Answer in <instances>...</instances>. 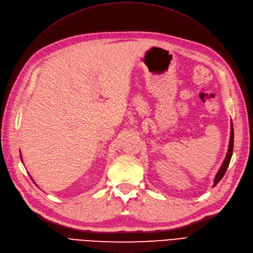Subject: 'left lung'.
<instances>
[{
    "label": "left lung",
    "instance_id": "8db88e82",
    "mask_svg": "<svg viewBox=\"0 0 253 253\" xmlns=\"http://www.w3.org/2000/svg\"><path fill=\"white\" fill-rule=\"evenodd\" d=\"M233 149H234V127H233V123L231 122V136H230V142H228V148H227V152L225 155V159L222 163V165L220 166L218 172L216 173L215 177H214V182H213V187L217 184L220 180L222 179L223 175L226 172V169L228 165H230L232 155H233Z\"/></svg>",
    "mask_w": 253,
    "mask_h": 253
}]
</instances>
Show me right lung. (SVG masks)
Wrapping results in <instances>:
<instances>
[{"label": "right lung", "mask_w": 253, "mask_h": 253, "mask_svg": "<svg viewBox=\"0 0 253 253\" xmlns=\"http://www.w3.org/2000/svg\"><path fill=\"white\" fill-rule=\"evenodd\" d=\"M20 159H21V162H22V156H21V153H20ZM30 177H31V175H30ZM31 179H32V177H31ZM33 180V179H32ZM35 183V182H34Z\"/></svg>", "instance_id": "right-lung-1"}]
</instances>
